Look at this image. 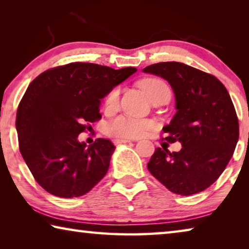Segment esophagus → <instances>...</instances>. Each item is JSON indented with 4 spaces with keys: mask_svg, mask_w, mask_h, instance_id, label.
<instances>
[{
    "mask_svg": "<svg viewBox=\"0 0 249 249\" xmlns=\"http://www.w3.org/2000/svg\"><path fill=\"white\" fill-rule=\"evenodd\" d=\"M132 141L130 140H125V138H115L114 141H113V142L114 144H126V142H130Z\"/></svg>",
    "mask_w": 249,
    "mask_h": 249,
    "instance_id": "esophagus-1",
    "label": "esophagus"
}]
</instances>
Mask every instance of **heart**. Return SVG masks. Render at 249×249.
I'll return each instance as SVG.
<instances>
[{"label":"heart","instance_id":"1","mask_svg":"<svg viewBox=\"0 0 249 249\" xmlns=\"http://www.w3.org/2000/svg\"><path fill=\"white\" fill-rule=\"evenodd\" d=\"M140 87L145 91L148 98L153 101L156 96L161 94L162 92L169 90L167 83L159 78H147L142 80ZM120 103V89L114 88L105 96L104 104L108 111H113ZM154 127V122L149 120L135 119L130 116H119L109 122L107 126V132L116 137L134 138L142 136L147 130Z\"/></svg>","mask_w":249,"mask_h":249}]
</instances>
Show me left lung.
<instances>
[{
  "label": "left lung",
  "mask_w": 249,
  "mask_h": 249,
  "mask_svg": "<svg viewBox=\"0 0 249 249\" xmlns=\"http://www.w3.org/2000/svg\"><path fill=\"white\" fill-rule=\"evenodd\" d=\"M167 80L176 98V114L162 128L180 151L155 149L147 168L176 195L191 196L217 180L234 154L239 127L226 88L214 75L181 62L168 61L142 69Z\"/></svg>",
  "instance_id": "1"
}]
</instances>
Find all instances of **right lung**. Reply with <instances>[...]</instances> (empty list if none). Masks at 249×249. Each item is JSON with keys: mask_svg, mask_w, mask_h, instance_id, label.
I'll use <instances>...</instances> for the list:
<instances>
[{"mask_svg": "<svg viewBox=\"0 0 249 249\" xmlns=\"http://www.w3.org/2000/svg\"><path fill=\"white\" fill-rule=\"evenodd\" d=\"M136 71L72 62L29 84L16 114L19 151L50 195L81 196L107 175L115 146L104 138L88 146L78 136L101 119V99Z\"/></svg>", "mask_w": 249, "mask_h": 249, "instance_id": "obj_1", "label": "right lung"}]
</instances>
